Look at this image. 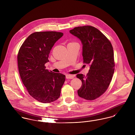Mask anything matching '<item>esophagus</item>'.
<instances>
[{
  "label": "esophagus",
  "instance_id": "1",
  "mask_svg": "<svg viewBox=\"0 0 135 135\" xmlns=\"http://www.w3.org/2000/svg\"><path fill=\"white\" fill-rule=\"evenodd\" d=\"M67 79H73L75 77V75H66V76Z\"/></svg>",
  "mask_w": 135,
  "mask_h": 135
}]
</instances>
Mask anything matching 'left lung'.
<instances>
[{"label":"left lung","instance_id":"8db88e82","mask_svg":"<svg viewBox=\"0 0 135 135\" xmlns=\"http://www.w3.org/2000/svg\"><path fill=\"white\" fill-rule=\"evenodd\" d=\"M70 32L81 41L83 62L90 66L86 76L77 75L82 81L78 95L86 100H95L107 90L114 73L113 46L100 30L91 26L75 27Z\"/></svg>","mask_w":135,"mask_h":135}]
</instances>
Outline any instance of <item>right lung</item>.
<instances>
[{
  "instance_id": "obj_1",
  "label": "right lung",
  "mask_w": 135,
  "mask_h": 135,
  "mask_svg": "<svg viewBox=\"0 0 135 135\" xmlns=\"http://www.w3.org/2000/svg\"><path fill=\"white\" fill-rule=\"evenodd\" d=\"M63 33L39 31L30 35L21 46L18 55L19 73L29 94L42 103L56 100L60 95L66 76L46 69L45 64L55 43Z\"/></svg>"
}]
</instances>
